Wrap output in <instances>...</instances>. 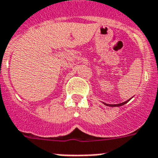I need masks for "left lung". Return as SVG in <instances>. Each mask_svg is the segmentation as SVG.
<instances>
[{
  "label": "left lung",
  "instance_id": "left-lung-1",
  "mask_svg": "<svg viewBox=\"0 0 158 158\" xmlns=\"http://www.w3.org/2000/svg\"><path fill=\"white\" fill-rule=\"evenodd\" d=\"M131 98H130V99L127 100L126 102H121V103H118V104H107V103H105V102H102L103 104H105L106 106H111V107H114V106H123V105H125L126 103H127V102L130 101Z\"/></svg>",
  "mask_w": 158,
  "mask_h": 158
}]
</instances>
